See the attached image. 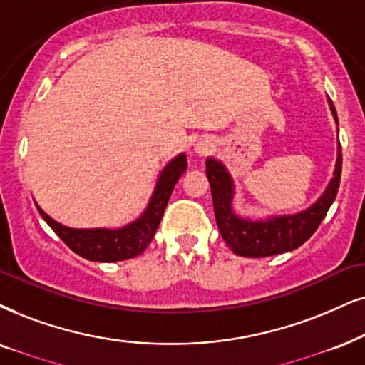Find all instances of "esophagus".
I'll return each mask as SVG.
<instances>
[{
  "label": "esophagus",
  "instance_id": "esophagus-1",
  "mask_svg": "<svg viewBox=\"0 0 365 365\" xmlns=\"http://www.w3.org/2000/svg\"><path fill=\"white\" fill-rule=\"evenodd\" d=\"M210 150H212V141H209V140H200L195 145V153L198 156H204L207 153H210Z\"/></svg>",
  "mask_w": 365,
  "mask_h": 365
}]
</instances>
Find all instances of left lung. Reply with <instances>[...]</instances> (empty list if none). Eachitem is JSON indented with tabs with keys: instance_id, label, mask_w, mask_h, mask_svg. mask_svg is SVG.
Segmentation results:
<instances>
[{
	"instance_id": "8db88e82",
	"label": "left lung",
	"mask_w": 365,
	"mask_h": 365,
	"mask_svg": "<svg viewBox=\"0 0 365 365\" xmlns=\"http://www.w3.org/2000/svg\"><path fill=\"white\" fill-rule=\"evenodd\" d=\"M329 104L335 123H339L335 106L330 99ZM205 168L210 183L212 202H214L215 220L225 244L237 256L266 257L293 251L313 236L339 192L340 175H342V148L339 143L334 178L330 180L329 187L315 204L298 214L269 217L266 220L242 219L232 210L234 182L227 168L220 161L207 158Z\"/></svg>"
}]
</instances>
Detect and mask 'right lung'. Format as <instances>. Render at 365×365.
I'll return each mask as SVG.
<instances>
[{
    "label": "right lung",
    "instance_id": "1",
    "mask_svg": "<svg viewBox=\"0 0 365 365\" xmlns=\"http://www.w3.org/2000/svg\"><path fill=\"white\" fill-rule=\"evenodd\" d=\"M187 170V156L178 155L160 173L148 207L135 222L121 229H72L58 224L36 205L40 215L76 255L89 261L116 262L140 256L153 239L175 183Z\"/></svg>",
    "mask_w": 365,
    "mask_h": 365
}]
</instances>
